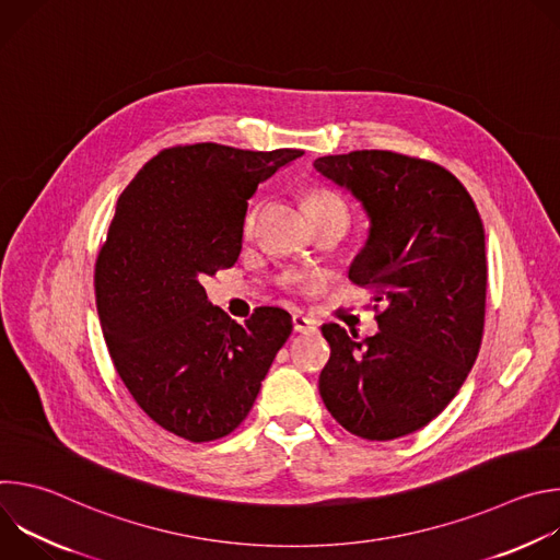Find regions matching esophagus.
<instances>
[{"label":"esophagus","mask_w":560,"mask_h":560,"mask_svg":"<svg viewBox=\"0 0 560 560\" xmlns=\"http://www.w3.org/2000/svg\"><path fill=\"white\" fill-rule=\"evenodd\" d=\"M292 328H294V332H299V335H307V332L316 330V324L312 322V318H307V316L294 314V316H292Z\"/></svg>","instance_id":"1"}]
</instances>
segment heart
<instances>
[{
  "label": "heart",
  "mask_w": 560,
  "mask_h": 560,
  "mask_svg": "<svg viewBox=\"0 0 560 560\" xmlns=\"http://www.w3.org/2000/svg\"><path fill=\"white\" fill-rule=\"evenodd\" d=\"M307 212H310L312 221H316V219H339L346 225L350 221L348 203L337 192H330V190H314V192H310L307 195ZM257 217H259V203H255L246 212V219H244V232L246 234H250L255 230Z\"/></svg>",
  "instance_id": "b5f03b06"
}]
</instances>
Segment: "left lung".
Listing matches in <instances>:
<instances>
[{"instance_id":"obj_1","label":"left lung","mask_w":560,"mask_h":560,"mask_svg":"<svg viewBox=\"0 0 560 560\" xmlns=\"http://www.w3.org/2000/svg\"><path fill=\"white\" fill-rule=\"evenodd\" d=\"M348 190L370 228L348 277L383 303L378 332L359 341L322 328L330 361L318 376L328 412L352 434L392 441L425 428L467 378L483 337L486 232L463 184L445 168L389 150L314 162Z\"/></svg>"}]
</instances>
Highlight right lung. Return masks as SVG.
I'll list each match as a JSON object with an SVG mask.
<instances>
[{
  "label": "right lung",
  "instance_id": "1",
  "mask_svg": "<svg viewBox=\"0 0 560 560\" xmlns=\"http://www.w3.org/2000/svg\"><path fill=\"white\" fill-rule=\"evenodd\" d=\"M301 154L168 148L117 201L95 266L104 339L137 406L182 439L203 443L238 428L292 332L281 307L232 322L201 279L236 264L248 199Z\"/></svg>",
  "mask_w": 560,
  "mask_h": 560
}]
</instances>
